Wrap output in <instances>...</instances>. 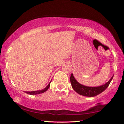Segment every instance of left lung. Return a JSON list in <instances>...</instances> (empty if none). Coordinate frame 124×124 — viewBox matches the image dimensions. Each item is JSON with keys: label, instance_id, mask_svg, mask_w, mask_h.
<instances>
[{"label": "left lung", "instance_id": "1", "mask_svg": "<svg viewBox=\"0 0 124 124\" xmlns=\"http://www.w3.org/2000/svg\"><path fill=\"white\" fill-rule=\"evenodd\" d=\"M112 78H113V76L111 77V78L106 83L104 84L101 86L97 87L86 86L79 83L75 79V77H74L72 73L71 74L70 80L72 88L77 93L83 96L94 97L97 95L101 93L108 87L111 81L112 80Z\"/></svg>", "mask_w": 124, "mask_h": 124}]
</instances>
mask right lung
I'll return each instance as SVG.
<instances>
[{
  "instance_id": "add662e5",
  "label": "right lung",
  "mask_w": 124,
  "mask_h": 124,
  "mask_svg": "<svg viewBox=\"0 0 124 124\" xmlns=\"http://www.w3.org/2000/svg\"><path fill=\"white\" fill-rule=\"evenodd\" d=\"M51 81L49 82V83L48 84V86L46 87L45 88H44V89L41 90H37V91H33V92H25V93L28 94H30V95H35V94H39L41 93H43L44 92H46L47 90L49 89V86H50V83H51Z\"/></svg>"
}]
</instances>
